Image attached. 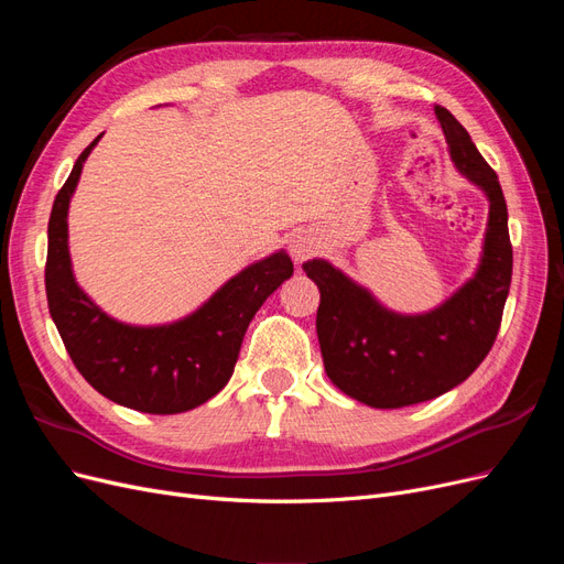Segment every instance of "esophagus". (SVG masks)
Returning a JSON list of instances; mask_svg holds the SVG:
<instances>
[{"label": "esophagus", "mask_w": 564, "mask_h": 564, "mask_svg": "<svg viewBox=\"0 0 564 564\" xmlns=\"http://www.w3.org/2000/svg\"><path fill=\"white\" fill-rule=\"evenodd\" d=\"M289 253H292V259L296 263H303L308 261L311 256L317 253V240L311 235V232H294L292 237H289Z\"/></svg>", "instance_id": "obj_1"}]
</instances>
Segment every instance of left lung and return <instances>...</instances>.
I'll use <instances>...</instances> for the list:
<instances>
[{
	"label": "left lung",
	"instance_id": "obj_1",
	"mask_svg": "<svg viewBox=\"0 0 564 564\" xmlns=\"http://www.w3.org/2000/svg\"><path fill=\"white\" fill-rule=\"evenodd\" d=\"M435 115L456 169L489 199L482 259L475 275L435 311L392 313L329 261L303 263L319 289L317 338L332 383L357 402L398 409L464 383L497 340L513 275V247L499 176L468 131L442 106Z\"/></svg>",
	"mask_w": 564,
	"mask_h": 564
}]
</instances>
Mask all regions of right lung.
Returning <instances> with one entry per match:
<instances>
[{"label":"right lung","instance_id":"1","mask_svg":"<svg viewBox=\"0 0 564 564\" xmlns=\"http://www.w3.org/2000/svg\"><path fill=\"white\" fill-rule=\"evenodd\" d=\"M100 135L77 158L51 209L44 270L48 313L77 371L100 395L135 412L181 414L224 390L249 322L294 275V263L286 251L270 253L228 280L193 315L172 324L133 327L112 319L75 282L67 251V207Z\"/></svg>","mask_w":564,"mask_h":564}]
</instances>
